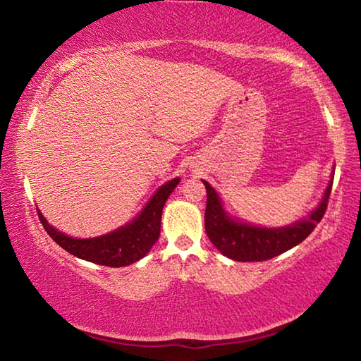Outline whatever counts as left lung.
<instances>
[{"label": "left lung", "instance_id": "8db88e82", "mask_svg": "<svg viewBox=\"0 0 361 361\" xmlns=\"http://www.w3.org/2000/svg\"><path fill=\"white\" fill-rule=\"evenodd\" d=\"M204 185L207 189L205 232L210 242L228 258L248 262L271 259L301 243L325 215L333 181H329L325 195L312 215L279 229H266L234 221L226 215L215 189L207 181H204Z\"/></svg>", "mask_w": 361, "mask_h": 361}]
</instances>
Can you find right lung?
I'll return each instance as SVG.
<instances>
[{"label": "right lung", "instance_id": "1", "mask_svg": "<svg viewBox=\"0 0 361 361\" xmlns=\"http://www.w3.org/2000/svg\"><path fill=\"white\" fill-rule=\"evenodd\" d=\"M178 181L180 178H175L159 188L148 205L140 213V216L132 223L111 232V234L95 237V239H73V237L62 234L54 229L38 210L39 221L47 234L52 237V240L57 242L73 256L108 267L129 266L142 259L159 239L164 204L178 185Z\"/></svg>", "mask_w": 361, "mask_h": 361}]
</instances>
